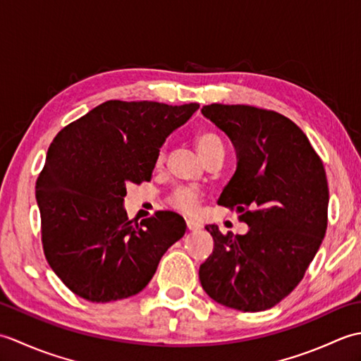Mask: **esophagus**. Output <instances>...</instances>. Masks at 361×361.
<instances>
[{"label": "esophagus", "mask_w": 361, "mask_h": 361, "mask_svg": "<svg viewBox=\"0 0 361 361\" xmlns=\"http://www.w3.org/2000/svg\"><path fill=\"white\" fill-rule=\"evenodd\" d=\"M186 228L188 231H198V229H200V226L194 224V221H186Z\"/></svg>", "instance_id": "1"}]
</instances>
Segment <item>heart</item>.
I'll list each match as a JSON object with an SVG mask.
<instances>
[{
    "instance_id": "b5f03b06",
    "label": "heart",
    "mask_w": 361,
    "mask_h": 361,
    "mask_svg": "<svg viewBox=\"0 0 361 361\" xmlns=\"http://www.w3.org/2000/svg\"><path fill=\"white\" fill-rule=\"evenodd\" d=\"M195 147L198 153H200L203 161H206L211 155H214V153L224 152V142H221V140L216 133L202 132L195 137ZM164 158H166V149L161 147L157 163L161 164L164 161ZM169 203H171L173 209L186 214V216H195V214L200 211L202 194L194 188H178L176 190H173V194L171 197H169Z\"/></svg>"
}]
</instances>
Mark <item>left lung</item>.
<instances>
[{
    "label": "left lung",
    "mask_w": 361,
    "mask_h": 361,
    "mask_svg": "<svg viewBox=\"0 0 361 361\" xmlns=\"http://www.w3.org/2000/svg\"><path fill=\"white\" fill-rule=\"evenodd\" d=\"M202 113L229 136L239 158L219 204L250 226L245 235L206 226L214 250L198 271L202 287L226 307L271 309L302 281L324 239L323 161L302 130L276 111L211 104Z\"/></svg>",
    "instance_id": "1"
}]
</instances>
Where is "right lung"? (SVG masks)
Masks as SVG:
<instances>
[{"mask_svg":"<svg viewBox=\"0 0 361 361\" xmlns=\"http://www.w3.org/2000/svg\"><path fill=\"white\" fill-rule=\"evenodd\" d=\"M198 104L106 101L54 137L35 183L44 257L73 293L91 302L130 298L147 286L185 220L157 211L128 220V185L150 181L159 147Z\"/></svg>","mask_w":361,"mask_h":361,"instance_id":"obj_1","label":"right lung"}]
</instances>
